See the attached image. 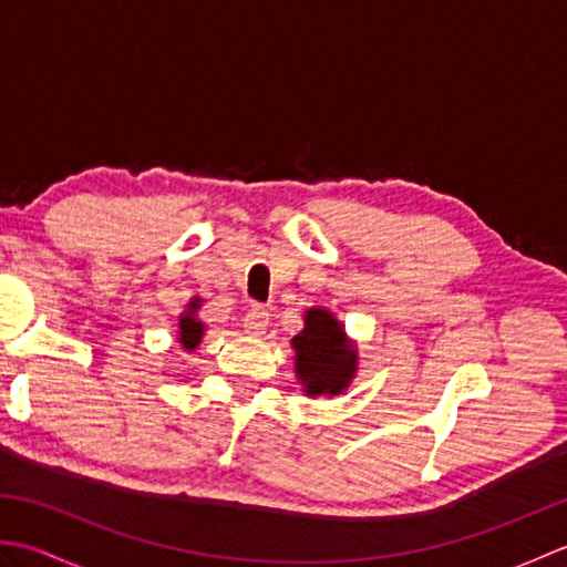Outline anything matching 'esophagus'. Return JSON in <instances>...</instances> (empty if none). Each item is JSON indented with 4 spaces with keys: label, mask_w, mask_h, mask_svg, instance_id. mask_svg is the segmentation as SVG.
I'll return each instance as SVG.
<instances>
[{
    "label": "esophagus",
    "mask_w": 567,
    "mask_h": 567,
    "mask_svg": "<svg viewBox=\"0 0 567 567\" xmlns=\"http://www.w3.org/2000/svg\"><path fill=\"white\" fill-rule=\"evenodd\" d=\"M268 321H270V311L265 309V307H260V305H252V307L246 311L244 327H246L248 333H262L265 327H268Z\"/></svg>",
    "instance_id": "obj_1"
}]
</instances>
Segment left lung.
<instances>
[{
  "label": "left lung",
  "mask_w": 567,
  "mask_h": 567,
  "mask_svg": "<svg viewBox=\"0 0 567 567\" xmlns=\"http://www.w3.org/2000/svg\"><path fill=\"white\" fill-rule=\"evenodd\" d=\"M297 351V378L307 384V394H339L355 372V351L346 343V333L329 311H307L305 331L292 339Z\"/></svg>",
  "instance_id": "1"
}]
</instances>
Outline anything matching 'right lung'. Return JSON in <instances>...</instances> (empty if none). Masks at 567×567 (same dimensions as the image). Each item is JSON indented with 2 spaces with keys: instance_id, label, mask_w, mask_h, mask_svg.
Masks as SVG:
<instances>
[{
  "instance_id": "add662e5",
  "label": "right lung",
  "mask_w": 567,
  "mask_h": 567,
  "mask_svg": "<svg viewBox=\"0 0 567 567\" xmlns=\"http://www.w3.org/2000/svg\"><path fill=\"white\" fill-rule=\"evenodd\" d=\"M189 307L197 309V307H199L197 299H195V302H192ZM202 331H204V323L197 321L192 315L179 319V343H183V346L187 348V351H192V348H195V346L202 341Z\"/></svg>"
}]
</instances>
